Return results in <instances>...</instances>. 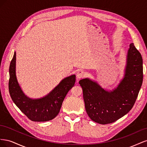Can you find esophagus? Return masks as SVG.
Wrapping results in <instances>:
<instances>
[{
	"label": "esophagus",
	"mask_w": 147,
	"mask_h": 147,
	"mask_svg": "<svg viewBox=\"0 0 147 147\" xmlns=\"http://www.w3.org/2000/svg\"><path fill=\"white\" fill-rule=\"evenodd\" d=\"M84 76H85V72H84L83 70H79L78 72H77V78H78V79L82 78H83Z\"/></svg>",
	"instance_id": "obj_1"
}]
</instances>
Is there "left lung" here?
Listing matches in <instances>:
<instances>
[{
  "mask_svg": "<svg viewBox=\"0 0 147 147\" xmlns=\"http://www.w3.org/2000/svg\"><path fill=\"white\" fill-rule=\"evenodd\" d=\"M127 60L124 78L113 91H105L88 78L79 82L86 113L92 121L102 124L113 123L134 106L143 82V61L133 43L129 45Z\"/></svg>",
  "mask_w": 147,
  "mask_h": 147,
  "instance_id": "left-lung-1",
  "label": "left lung"
}]
</instances>
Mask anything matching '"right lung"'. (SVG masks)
<instances>
[{
	"instance_id": "add662e5",
	"label": "right lung",
	"mask_w": 147,
	"mask_h": 147,
	"mask_svg": "<svg viewBox=\"0 0 147 147\" xmlns=\"http://www.w3.org/2000/svg\"><path fill=\"white\" fill-rule=\"evenodd\" d=\"M16 53L11 61L9 68L8 90L13 102L31 121H47L58 115L62 104L69 91L75 82V75L65 78L50 94L38 99H31L21 90L16 77Z\"/></svg>"
}]
</instances>
